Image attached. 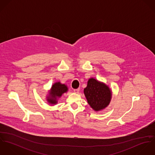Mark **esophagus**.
Returning a JSON list of instances; mask_svg holds the SVG:
<instances>
[{
  "mask_svg": "<svg viewBox=\"0 0 155 155\" xmlns=\"http://www.w3.org/2000/svg\"><path fill=\"white\" fill-rule=\"evenodd\" d=\"M73 91H74V92L75 93H79V92L80 89H79V88L74 89Z\"/></svg>",
  "mask_w": 155,
  "mask_h": 155,
  "instance_id": "1",
  "label": "esophagus"
}]
</instances>
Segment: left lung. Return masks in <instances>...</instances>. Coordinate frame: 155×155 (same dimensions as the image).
<instances>
[{"label":"left lung","mask_w":155,"mask_h":155,"mask_svg":"<svg viewBox=\"0 0 155 155\" xmlns=\"http://www.w3.org/2000/svg\"><path fill=\"white\" fill-rule=\"evenodd\" d=\"M84 94L90 106L95 111L106 108L110 103L111 92L109 88L103 83L94 78L89 79Z\"/></svg>","instance_id":"obj_1"}]
</instances>
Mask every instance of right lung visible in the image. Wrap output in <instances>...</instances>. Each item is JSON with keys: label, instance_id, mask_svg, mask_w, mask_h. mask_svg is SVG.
<instances>
[{"label": "right lung", "instance_id": "add662e5", "mask_svg": "<svg viewBox=\"0 0 155 155\" xmlns=\"http://www.w3.org/2000/svg\"><path fill=\"white\" fill-rule=\"evenodd\" d=\"M68 90L66 85L61 84L60 82L55 83L49 92V96H48V101L52 104L57 103V98L60 97L63 94L66 92Z\"/></svg>", "mask_w": 155, "mask_h": 155}]
</instances>
